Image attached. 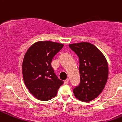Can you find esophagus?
<instances>
[{
	"label": "esophagus",
	"instance_id": "obj_1",
	"mask_svg": "<svg viewBox=\"0 0 122 122\" xmlns=\"http://www.w3.org/2000/svg\"><path fill=\"white\" fill-rule=\"evenodd\" d=\"M68 81H69V79H68V78H67L66 79H65V80L64 83L65 84H68Z\"/></svg>",
	"mask_w": 122,
	"mask_h": 122
}]
</instances>
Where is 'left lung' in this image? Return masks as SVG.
Returning a JSON list of instances; mask_svg holds the SVG:
<instances>
[{
    "instance_id": "left-lung-1",
    "label": "left lung",
    "mask_w": 122,
    "mask_h": 122,
    "mask_svg": "<svg viewBox=\"0 0 122 122\" xmlns=\"http://www.w3.org/2000/svg\"><path fill=\"white\" fill-rule=\"evenodd\" d=\"M69 47L79 59L80 84L73 89L74 97L83 102L97 98L104 89L108 77V65L105 56L88 42L70 44Z\"/></svg>"
}]
</instances>
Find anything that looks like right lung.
Masks as SVG:
<instances>
[{
  "instance_id": "1",
  "label": "right lung",
  "mask_w": 122,
  "mask_h": 122,
  "mask_svg": "<svg viewBox=\"0 0 122 122\" xmlns=\"http://www.w3.org/2000/svg\"><path fill=\"white\" fill-rule=\"evenodd\" d=\"M63 44L40 41L27 51L22 62V76L25 85L38 100L48 101L57 95L63 81L58 79L51 66L55 55Z\"/></svg>"
}]
</instances>
